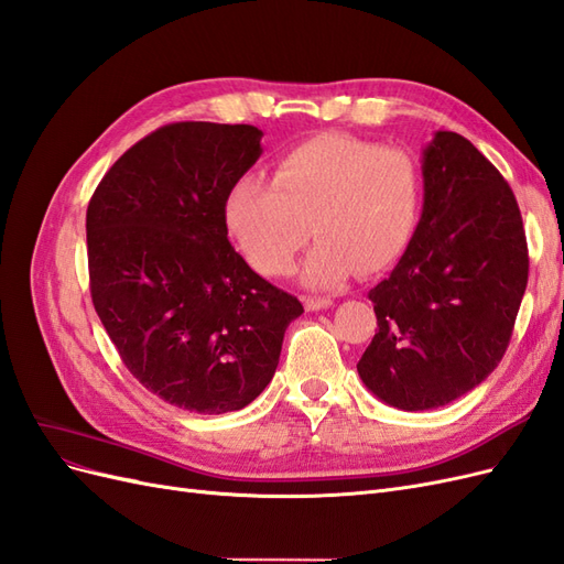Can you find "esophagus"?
Returning <instances> with one entry per match:
<instances>
[{
  "mask_svg": "<svg viewBox=\"0 0 564 564\" xmlns=\"http://www.w3.org/2000/svg\"><path fill=\"white\" fill-rule=\"evenodd\" d=\"M332 299H305V311L311 313H317V311H324V308H332Z\"/></svg>",
  "mask_w": 564,
  "mask_h": 564,
  "instance_id": "esophagus-1",
  "label": "esophagus"
}]
</instances>
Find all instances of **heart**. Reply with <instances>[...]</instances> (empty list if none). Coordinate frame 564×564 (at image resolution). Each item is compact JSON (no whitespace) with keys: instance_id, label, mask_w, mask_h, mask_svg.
I'll list each match as a JSON object with an SVG mask.
<instances>
[{"instance_id":"b5f03b06","label":"heart","mask_w":564,"mask_h":564,"mask_svg":"<svg viewBox=\"0 0 564 564\" xmlns=\"http://www.w3.org/2000/svg\"><path fill=\"white\" fill-rule=\"evenodd\" d=\"M423 202L421 169L398 148L324 133L286 150L272 183L237 181L226 199V226L261 275L292 272L313 232L319 242L303 282L336 289L357 270L379 272L406 251Z\"/></svg>"}]
</instances>
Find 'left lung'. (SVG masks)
Returning <instances> with one entry per match:
<instances>
[{
    "label": "left lung",
    "mask_w": 564,
    "mask_h": 564,
    "mask_svg": "<svg viewBox=\"0 0 564 564\" xmlns=\"http://www.w3.org/2000/svg\"><path fill=\"white\" fill-rule=\"evenodd\" d=\"M423 212L369 292L379 329L357 373L381 402L423 412L497 369L527 289V240L510 185L480 150L435 131L421 158Z\"/></svg>",
    "instance_id": "left-lung-1"
}]
</instances>
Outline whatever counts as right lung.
<instances>
[{"label": "right lung", "instance_id": "obj_1", "mask_svg": "<svg viewBox=\"0 0 564 564\" xmlns=\"http://www.w3.org/2000/svg\"><path fill=\"white\" fill-rule=\"evenodd\" d=\"M261 135L251 124H166L110 166L87 209L100 322L139 383L195 414L259 398L303 313L228 242L226 199L261 158Z\"/></svg>", "mask_w": 564, "mask_h": 564}]
</instances>
